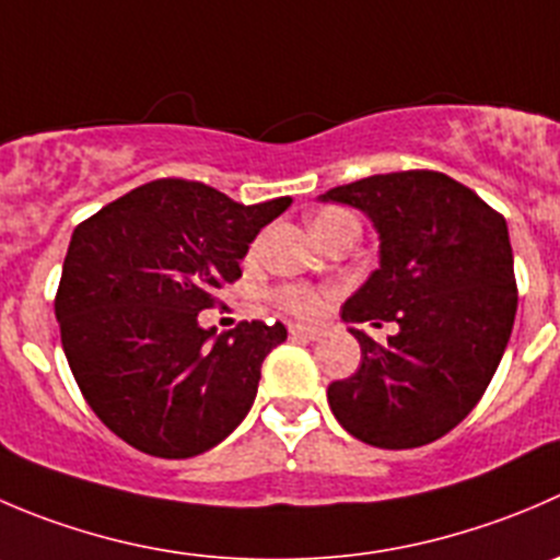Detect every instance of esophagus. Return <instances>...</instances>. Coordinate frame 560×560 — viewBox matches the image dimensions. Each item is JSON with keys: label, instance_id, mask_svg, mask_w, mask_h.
Wrapping results in <instances>:
<instances>
[{"label": "esophagus", "instance_id": "esophagus-1", "mask_svg": "<svg viewBox=\"0 0 560 560\" xmlns=\"http://www.w3.org/2000/svg\"><path fill=\"white\" fill-rule=\"evenodd\" d=\"M290 334L298 336V339L314 341V339H319V336H323V330H319V328H308V325H290Z\"/></svg>", "mask_w": 560, "mask_h": 560}]
</instances>
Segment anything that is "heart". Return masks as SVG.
<instances>
[{
  "instance_id": "heart-1",
  "label": "heart",
  "mask_w": 560,
  "mask_h": 560,
  "mask_svg": "<svg viewBox=\"0 0 560 560\" xmlns=\"http://www.w3.org/2000/svg\"><path fill=\"white\" fill-rule=\"evenodd\" d=\"M345 210H323V213L314 215L312 221V230H317V226L323 224H330V221L336 219H345ZM279 303L287 308V312L298 314V317H317L319 312L325 308V295H319V292L314 290H306V287H287V290L279 292Z\"/></svg>"
}]
</instances>
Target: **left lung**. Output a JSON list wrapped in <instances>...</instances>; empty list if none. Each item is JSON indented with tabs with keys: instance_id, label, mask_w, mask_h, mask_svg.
Segmentation results:
<instances>
[{
	"instance_id": "left-lung-1",
	"label": "left lung",
	"mask_w": 560,
	"mask_h": 560,
	"mask_svg": "<svg viewBox=\"0 0 560 560\" xmlns=\"http://www.w3.org/2000/svg\"><path fill=\"white\" fill-rule=\"evenodd\" d=\"M377 232V268L341 306L361 345L355 374L328 385L336 421L377 448L438 441L490 385L517 314L509 226L441 172H390L319 194ZM358 322H396L377 346Z\"/></svg>"
}]
</instances>
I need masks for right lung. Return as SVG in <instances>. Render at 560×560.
Returning <instances> with one entry per match:
<instances>
[{
	"instance_id": "1",
	"label": "right lung",
	"mask_w": 560,
	"mask_h": 560,
	"mask_svg": "<svg viewBox=\"0 0 560 560\" xmlns=\"http://www.w3.org/2000/svg\"><path fill=\"white\" fill-rule=\"evenodd\" d=\"M290 202L243 205L202 183L153 180L73 230L54 301L62 350L86 405L128 446L197 457L248 416L287 328L241 323L219 336L199 312Z\"/></svg>"
}]
</instances>
